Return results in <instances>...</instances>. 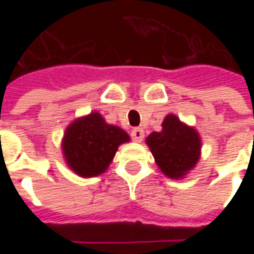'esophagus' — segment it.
Masks as SVG:
<instances>
[{
  "label": "esophagus",
  "mask_w": 254,
  "mask_h": 254,
  "mask_svg": "<svg viewBox=\"0 0 254 254\" xmlns=\"http://www.w3.org/2000/svg\"><path fill=\"white\" fill-rule=\"evenodd\" d=\"M130 136H132L133 141H137V143H141L144 138V130L141 127H134L130 133Z\"/></svg>",
  "instance_id": "34e87169"
}]
</instances>
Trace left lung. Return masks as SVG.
<instances>
[{
    "label": "left lung",
    "instance_id": "left-lung-1",
    "mask_svg": "<svg viewBox=\"0 0 254 254\" xmlns=\"http://www.w3.org/2000/svg\"><path fill=\"white\" fill-rule=\"evenodd\" d=\"M160 171L173 180H181L196 166L201 152V138L174 114L163 120L162 130L145 138Z\"/></svg>",
    "mask_w": 254,
    "mask_h": 254
}]
</instances>
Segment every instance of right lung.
<instances>
[{"instance_id":"add662e5","label":"right lung","mask_w":254,"mask_h":254,"mask_svg":"<svg viewBox=\"0 0 254 254\" xmlns=\"http://www.w3.org/2000/svg\"><path fill=\"white\" fill-rule=\"evenodd\" d=\"M130 138L124 129L109 125L99 113L77 118L66 127L63 138L64 158L77 176L89 178L107 170L118 147Z\"/></svg>"}]
</instances>
